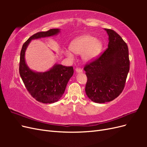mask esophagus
Masks as SVG:
<instances>
[{"mask_svg":"<svg viewBox=\"0 0 147 147\" xmlns=\"http://www.w3.org/2000/svg\"><path fill=\"white\" fill-rule=\"evenodd\" d=\"M75 70H76V72L78 73H82L83 72L82 69L80 67H77L76 69H75Z\"/></svg>","mask_w":147,"mask_h":147,"instance_id":"obj_1","label":"esophagus"}]
</instances>
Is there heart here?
I'll list each match as a JSON object with an SVG mask.
<instances>
[{"label":"heart","instance_id":"obj_1","mask_svg":"<svg viewBox=\"0 0 147 147\" xmlns=\"http://www.w3.org/2000/svg\"><path fill=\"white\" fill-rule=\"evenodd\" d=\"M102 48V44L99 40L85 35L74 39L70 44V48L64 51V54L70 59L74 58L73 53L82 55L83 59L88 61L98 56Z\"/></svg>","mask_w":147,"mask_h":147}]
</instances>
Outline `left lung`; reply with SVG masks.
<instances>
[{
    "instance_id": "8db88e82",
    "label": "left lung",
    "mask_w": 147,
    "mask_h": 147,
    "mask_svg": "<svg viewBox=\"0 0 147 147\" xmlns=\"http://www.w3.org/2000/svg\"><path fill=\"white\" fill-rule=\"evenodd\" d=\"M109 35L108 48L84 65L87 77L85 92L92 101H112L124 90L130 62L126 42L115 30L105 29Z\"/></svg>"
}]
</instances>
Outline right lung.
Returning a JSON list of instances; mask_svg holds the SVG:
<instances>
[{
	"instance_id": "add662e5",
	"label": "right lung",
	"mask_w": 147,
	"mask_h": 147,
	"mask_svg": "<svg viewBox=\"0 0 147 147\" xmlns=\"http://www.w3.org/2000/svg\"><path fill=\"white\" fill-rule=\"evenodd\" d=\"M59 32V29H51L34 34L24 42L20 53L19 70L22 80L29 94L43 104L54 103L61 99L67 84L74 74L73 67L56 64L47 72H35L26 64L25 51L31 40L52 36Z\"/></svg>"
}]
</instances>
